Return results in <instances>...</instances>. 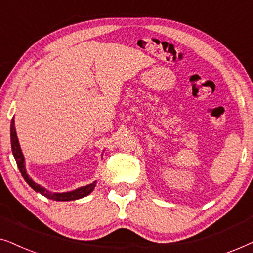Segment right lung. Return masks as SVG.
I'll return each instance as SVG.
<instances>
[{
	"instance_id": "obj_1",
	"label": "right lung",
	"mask_w": 253,
	"mask_h": 253,
	"mask_svg": "<svg viewBox=\"0 0 253 253\" xmlns=\"http://www.w3.org/2000/svg\"><path fill=\"white\" fill-rule=\"evenodd\" d=\"M10 138H11L12 154H13V157H15V160L17 162V166H18V168H19L20 174H22V176L26 181L27 184H29L36 192H39L42 196L47 197L48 199L56 200V202H70V200L81 199V198H83V197H86L87 195H89L93 190H94L96 182H93V183H91V184H88L86 186H82V188L76 189V190H74V191L62 192V193H57V192L53 193V192L48 191L47 189H44L43 186L37 184L36 182L32 181V178H31L26 172L25 159H24L22 150H20L19 141H18V138H17V133H16V129H15V120L13 119L11 120V126H10Z\"/></svg>"
}]
</instances>
